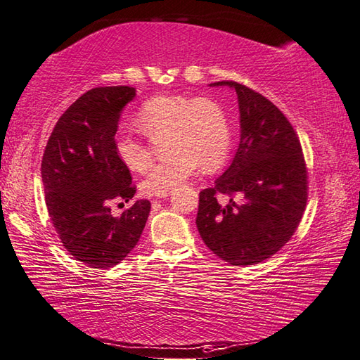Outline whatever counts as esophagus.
I'll return each instance as SVG.
<instances>
[{
  "label": "esophagus",
  "instance_id": "1",
  "mask_svg": "<svg viewBox=\"0 0 360 360\" xmlns=\"http://www.w3.org/2000/svg\"><path fill=\"white\" fill-rule=\"evenodd\" d=\"M159 196V198H167V196H170V192H168V193H162V195H158Z\"/></svg>",
  "mask_w": 360,
  "mask_h": 360
}]
</instances>
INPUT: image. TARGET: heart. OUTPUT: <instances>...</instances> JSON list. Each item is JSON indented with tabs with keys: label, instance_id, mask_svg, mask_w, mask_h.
Here are the masks:
<instances>
[{
	"label": "heart",
	"instance_id": "obj_1",
	"mask_svg": "<svg viewBox=\"0 0 360 360\" xmlns=\"http://www.w3.org/2000/svg\"><path fill=\"white\" fill-rule=\"evenodd\" d=\"M136 124L146 136L167 132L165 151L172 153L153 165L143 181L148 195L178 188L200 165L212 170L226 158L231 128L224 110L209 98L162 95L151 98L137 112ZM118 159L132 172H145L151 154L142 139L122 129L115 136Z\"/></svg>",
	"mask_w": 360,
	"mask_h": 360
}]
</instances>
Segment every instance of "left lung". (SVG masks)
<instances>
[{
    "label": "left lung",
    "mask_w": 360,
    "mask_h": 360,
    "mask_svg": "<svg viewBox=\"0 0 360 360\" xmlns=\"http://www.w3.org/2000/svg\"><path fill=\"white\" fill-rule=\"evenodd\" d=\"M240 143L214 187L200 192L196 226L207 248L231 265L271 257L297 231L307 201V170L297 132L285 115L257 91L234 81ZM218 194L230 196L228 203Z\"/></svg>",
    "instance_id": "1"
}]
</instances>
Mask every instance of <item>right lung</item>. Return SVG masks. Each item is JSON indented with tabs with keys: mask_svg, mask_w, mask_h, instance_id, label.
<instances>
[{
	"mask_svg": "<svg viewBox=\"0 0 360 360\" xmlns=\"http://www.w3.org/2000/svg\"><path fill=\"white\" fill-rule=\"evenodd\" d=\"M128 86L86 91L58 120L41 159V181L53 226L65 250L91 269H110L137 245L151 202L137 200L118 217L112 201L136 193L129 168L118 159L115 134Z\"/></svg>",
	"mask_w": 360,
	"mask_h": 360,
	"instance_id": "right-lung-1",
	"label": "right lung"
}]
</instances>
